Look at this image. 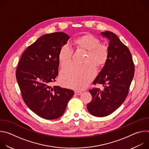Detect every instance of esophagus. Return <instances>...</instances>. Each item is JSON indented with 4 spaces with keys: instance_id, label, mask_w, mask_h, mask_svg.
<instances>
[{
    "instance_id": "34e87169",
    "label": "esophagus",
    "mask_w": 149,
    "mask_h": 149,
    "mask_svg": "<svg viewBox=\"0 0 149 149\" xmlns=\"http://www.w3.org/2000/svg\"><path fill=\"white\" fill-rule=\"evenodd\" d=\"M81 93H82V92L79 91H75V94L76 95H81Z\"/></svg>"
}]
</instances>
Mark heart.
<instances>
[{
	"mask_svg": "<svg viewBox=\"0 0 149 149\" xmlns=\"http://www.w3.org/2000/svg\"><path fill=\"white\" fill-rule=\"evenodd\" d=\"M76 49L86 51L83 62L85 64L78 65L71 64L63 68L60 75V81L65 87L75 90L86 87L96 74L94 64L97 67L104 65L109 57V49L104 44H100V40L95 36L86 33L77 37L73 41ZM72 51L66 45L62 47L58 54V61L61 67L70 63Z\"/></svg>",
	"mask_w": 149,
	"mask_h": 149,
	"instance_id": "obj_1",
	"label": "heart"
}]
</instances>
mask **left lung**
Returning <instances> with one entry per match:
<instances>
[{"mask_svg": "<svg viewBox=\"0 0 149 149\" xmlns=\"http://www.w3.org/2000/svg\"><path fill=\"white\" fill-rule=\"evenodd\" d=\"M109 40V57L93 84L103 88L90 90L93 100L87 104L89 113L96 117L109 116L123 103L134 74L132 54L119 38L110 31L100 33Z\"/></svg>", "mask_w": 149, "mask_h": 149, "instance_id": "8db88e82", "label": "left lung"}]
</instances>
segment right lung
Wrapping results in <instances>:
<instances>
[{"mask_svg": "<svg viewBox=\"0 0 149 149\" xmlns=\"http://www.w3.org/2000/svg\"><path fill=\"white\" fill-rule=\"evenodd\" d=\"M69 39L61 32L41 36L24 51L16 69V80L24 102L45 119L62 116L74 94L71 90L51 86L58 75L59 49Z\"/></svg>", "mask_w": 149, "mask_h": 149, "instance_id": "right-lung-1", "label": "right lung"}]
</instances>
